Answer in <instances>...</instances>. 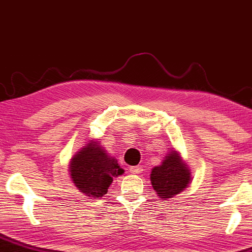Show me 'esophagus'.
Here are the masks:
<instances>
[{"mask_svg": "<svg viewBox=\"0 0 252 252\" xmlns=\"http://www.w3.org/2000/svg\"><path fill=\"white\" fill-rule=\"evenodd\" d=\"M130 173H132V174H139V173H142V170H143V168L140 166H133V167H130Z\"/></svg>", "mask_w": 252, "mask_h": 252, "instance_id": "obj_1", "label": "esophagus"}]
</instances>
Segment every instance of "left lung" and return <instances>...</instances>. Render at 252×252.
<instances>
[{
  "instance_id": "obj_1",
  "label": "left lung",
  "mask_w": 252,
  "mask_h": 252,
  "mask_svg": "<svg viewBox=\"0 0 252 252\" xmlns=\"http://www.w3.org/2000/svg\"><path fill=\"white\" fill-rule=\"evenodd\" d=\"M190 173L176 151H172L160 166L151 173V183L161 198H172L187 188Z\"/></svg>"
}]
</instances>
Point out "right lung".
<instances>
[{"mask_svg":"<svg viewBox=\"0 0 252 252\" xmlns=\"http://www.w3.org/2000/svg\"><path fill=\"white\" fill-rule=\"evenodd\" d=\"M122 174L123 169L117 161L107 156L95 142L87 144L70 162V175L75 186L86 196L94 198L107 193L113 177Z\"/></svg>","mask_w":252,"mask_h":252,"instance_id":"1","label":"right lung"}]
</instances>
